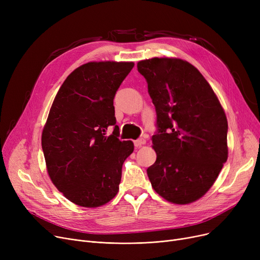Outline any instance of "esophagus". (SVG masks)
Returning <instances> with one entry per match:
<instances>
[{
	"mask_svg": "<svg viewBox=\"0 0 260 260\" xmlns=\"http://www.w3.org/2000/svg\"><path fill=\"white\" fill-rule=\"evenodd\" d=\"M145 143H146V140H145L144 138H140V139H138V140H136V141H135V146L140 147V146L144 145Z\"/></svg>",
	"mask_w": 260,
	"mask_h": 260,
	"instance_id": "34e87169",
	"label": "esophagus"
}]
</instances>
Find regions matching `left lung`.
Masks as SVG:
<instances>
[{
  "instance_id": "obj_1",
  "label": "left lung",
  "mask_w": 260,
  "mask_h": 260,
  "mask_svg": "<svg viewBox=\"0 0 260 260\" xmlns=\"http://www.w3.org/2000/svg\"><path fill=\"white\" fill-rule=\"evenodd\" d=\"M157 113L156 162L147 169L155 192L175 204L207 194L226 162L228 120L197 68L177 58L139 61Z\"/></svg>"
}]
</instances>
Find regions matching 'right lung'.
<instances>
[{"mask_svg":"<svg viewBox=\"0 0 260 260\" xmlns=\"http://www.w3.org/2000/svg\"><path fill=\"white\" fill-rule=\"evenodd\" d=\"M134 62H88L66 78L52 102L42 132L51 182L70 201L98 208L118 193L122 165L134 152L120 141L114 97Z\"/></svg>","mask_w":260,"mask_h":260,"instance_id":"1","label":"right lung"}]
</instances>
